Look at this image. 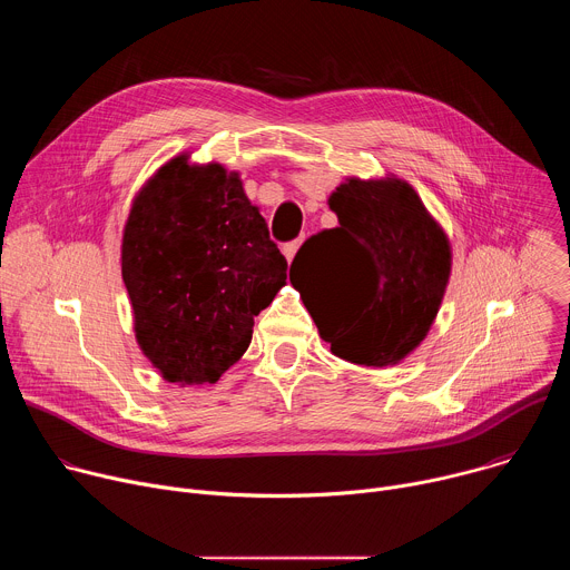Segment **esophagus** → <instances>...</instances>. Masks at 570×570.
<instances>
[{
	"mask_svg": "<svg viewBox=\"0 0 570 570\" xmlns=\"http://www.w3.org/2000/svg\"><path fill=\"white\" fill-rule=\"evenodd\" d=\"M299 243H302V238H295V240H291V243H286V246H284V255H286L288 262H293V257H295V253L299 248Z\"/></svg>",
	"mask_w": 570,
	"mask_h": 570,
	"instance_id": "34e87169",
	"label": "esophagus"
}]
</instances>
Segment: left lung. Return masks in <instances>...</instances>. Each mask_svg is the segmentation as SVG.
Masks as SVG:
<instances>
[{
	"label": "left lung",
	"instance_id": "left-lung-1",
	"mask_svg": "<svg viewBox=\"0 0 570 570\" xmlns=\"http://www.w3.org/2000/svg\"><path fill=\"white\" fill-rule=\"evenodd\" d=\"M330 207L338 227L302 243L291 284L336 356L396 365L438 315L451 275L449 238L415 189L396 178H352Z\"/></svg>",
	"mask_w": 570,
	"mask_h": 570
}]
</instances>
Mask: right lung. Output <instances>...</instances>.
Wrapping results in <instances>:
<instances>
[{"label": "right lung", "mask_w": 570, "mask_h": 570, "mask_svg": "<svg viewBox=\"0 0 570 570\" xmlns=\"http://www.w3.org/2000/svg\"><path fill=\"white\" fill-rule=\"evenodd\" d=\"M167 161L137 194L121 277L144 356L171 383H216L286 284L266 218L220 165Z\"/></svg>", "instance_id": "add662e5"}]
</instances>
